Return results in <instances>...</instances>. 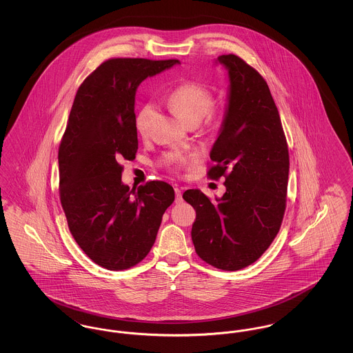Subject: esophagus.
Here are the masks:
<instances>
[{"mask_svg": "<svg viewBox=\"0 0 353 353\" xmlns=\"http://www.w3.org/2000/svg\"><path fill=\"white\" fill-rule=\"evenodd\" d=\"M174 194H176V203H180L183 201V193H181V189L180 188H174Z\"/></svg>", "mask_w": 353, "mask_h": 353, "instance_id": "34e87169", "label": "esophagus"}]
</instances>
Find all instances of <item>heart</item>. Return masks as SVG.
<instances>
[{"label": "heart", "instance_id": "obj_1", "mask_svg": "<svg viewBox=\"0 0 353 353\" xmlns=\"http://www.w3.org/2000/svg\"><path fill=\"white\" fill-rule=\"evenodd\" d=\"M214 92L210 87L201 82L186 81L176 85L167 98L169 110L179 118L183 119L189 125H197L205 119L208 125H212L219 119V112L213 107ZM154 118V108L152 104L144 105L136 117V131L141 137H148L151 134L152 121ZM193 157L173 153L167 159V165L170 170H179L189 163Z\"/></svg>", "mask_w": 353, "mask_h": 353}]
</instances>
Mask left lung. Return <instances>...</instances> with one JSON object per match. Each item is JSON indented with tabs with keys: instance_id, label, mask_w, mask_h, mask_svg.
Wrapping results in <instances>:
<instances>
[{
	"instance_id": "left-lung-1",
	"label": "left lung",
	"mask_w": 353,
	"mask_h": 353,
	"mask_svg": "<svg viewBox=\"0 0 353 353\" xmlns=\"http://www.w3.org/2000/svg\"><path fill=\"white\" fill-rule=\"evenodd\" d=\"M229 70L230 94L208 177H225V194L213 203L199 189L183 199L196 210L192 241L216 269L254 263L278 234L287 201L290 156L281 117L263 77L234 54L219 57Z\"/></svg>"
}]
</instances>
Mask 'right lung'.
Wrapping results in <instances>:
<instances>
[{"mask_svg":"<svg viewBox=\"0 0 353 353\" xmlns=\"http://www.w3.org/2000/svg\"><path fill=\"white\" fill-rule=\"evenodd\" d=\"M177 59L111 58L79 85L62 136L59 199L70 233L97 265L127 270L151 252L174 190L150 181L136 190L121 183L123 160L137 152L136 88Z\"/></svg>","mask_w":353,"mask_h":353,"instance_id":"add662e5","label":"right lung"}]
</instances>
